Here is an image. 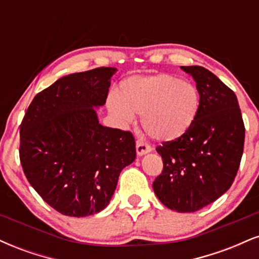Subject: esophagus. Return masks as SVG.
<instances>
[{
	"label": "esophagus",
	"instance_id": "esophagus-1",
	"mask_svg": "<svg viewBox=\"0 0 259 259\" xmlns=\"http://www.w3.org/2000/svg\"><path fill=\"white\" fill-rule=\"evenodd\" d=\"M151 148L150 145H147L146 142L141 141V140H138L136 141V153H138V156H144V154H146L148 152H151Z\"/></svg>",
	"mask_w": 259,
	"mask_h": 259
}]
</instances>
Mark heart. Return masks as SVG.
Listing matches in <instances>:
<instances>
[{"instance_id":"b5f03b06","label":"heart","mask_w":259,"mask_h":259,"mask_svg":"<svg viewBox=\"0 0 259 259\" xmlns=\"http://www.w3.org/2000/svg\"><path fill=\"white\" fill-rule=\"evenodd\" d=\"M201 95L197 86L169 74L132 76L120 85L119 95L108 99V109L119 123L141 114V125L151 138L170 142L183 138L197 119Z\"/></svg>"}]
</instances>
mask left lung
Listing matches in <instances>:
<instances>
[{"instance_id":"8db88e82","label":"left lung","mask_w":259,"mask_h":259,"mask_svg":"<svg viewBox=\"0 0 259 259\" xmlns=\"http://www.w3.org/2000/svg\"><path fill=\"white\" fill-rule=\"evenodd\" d=\"M201 95L197 119L183 138L157 147L163 171L153 191L169 209L191 213L228 191L239 170L245 125L236 95L200 65L181 67Z\"/></svg>"}]
</instances>
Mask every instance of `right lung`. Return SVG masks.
Wrapping results in <instances>:
<instances>
[{
  "instance_id": "1",
  "label": "right lung",
  "mask_w": 259,
  "mask_h": 259,
  "mask_svg": "<svg viewBox=\"0 0 259 259\" xmlns=\"http://www.w3.org/2000/svg\"><path fill=\"white\" fill-rule=\"evenodd\" d=\"M117 68L62 76L38 92L20 124V163L30 185L64 215L88 217L108 206L120 171L136 158L129 132L103 126Z\"/></svg>"
}]
</instances>
